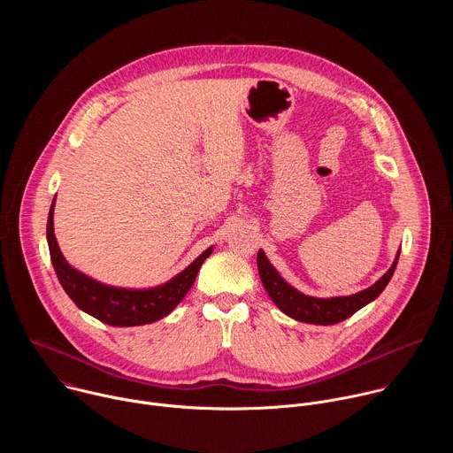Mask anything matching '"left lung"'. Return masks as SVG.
<instances>
[{"label":"left lung","mask_w":453,"mask_h":453,"mask_svg":"<svg viewBox=\"0 0 453 453\" xmlns=\"http://www.w3.org/2000/svg\"><path fill=\"white\" fill-rule=\"evenodd\" d=\"M398 257H400V249L396 252L391 269L369 288H364L351 296H337V297H313L299 292L281 278V274L269 262L264 249L257 250L256 264H257V273H260V280L269 297L285 315L301 322H310V325L328 326V325H337L341 320H346L355 311L372 303L383 292V288L389 285L398 265Z\"/></svg>","instance_id":"obj_1"}]
</instances>
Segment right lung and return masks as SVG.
I'll list each match as a JSON object with an SVG mask.
<instances>
[{
    "mask_svg": "<svg viewBox=\"0 0 453 453\" xmlns=\"http://www.w3.org/2000/svg\"><path fill=\"white\" fill-rule=\"evenodd\" d=\"M53 210L55 199L51 203L46 224V240L55 274L64 292L82 311L105 322L109 326H142L166 317L188 294L204 260L213 252V245L208 247L184 271L157 287L125 288L105 285L81 273L64 257L53 233Z\"/></svg>",
    "mask_w": 453,
    "mask_h": 453,
    "instance_id": "right-lung-1",
    "label": "right lung"
}]
</instances>
